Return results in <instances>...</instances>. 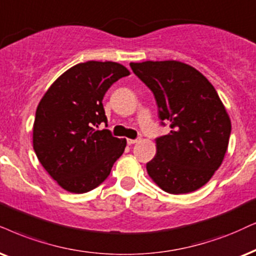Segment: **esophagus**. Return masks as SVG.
<instances>
[{
	"mask_svg": "<svg viewBox=\"0 0 256 256\" xmlns=\"http://www.w3.org/2000/svg\"><path fill=\"white\" fill-rule=\"evenodd\" d=\"M139 140H140V138H136V139H128V145L136 144V143H138Z\"/></svg>",
	"mask_w": 256,
	"mask_h": 256,
	"instance_id": "34e87169",
	"label": "esophagus"
}]
</instances>
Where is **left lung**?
I'll use <instances>...</instances> for the list:
<instances>
[{"mask_svg": "<svg viewBox=\"0 0 256 256\" xmlns=\"http://www.w3.org/2000/svg\"><path fill=\"white\" fill-rule=\"evenodd\" d=\"M132 70L154 93L162 125L170 134L156 139L148 176L169 194H188L209 182L227 151L232 124L209 80L180 61L131 62Z\"/></svg>", "mask_w": 256, "mask_h": 256, "instance_id": "left-lung-1", "label": "left lung"}]
</instances>
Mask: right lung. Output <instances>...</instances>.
I'll return each mask as SVG.
<instances>
[{
	"mask_svg": "<svg viewBox=\"0 0 256 256\" xmlns=\"http://www.w3.org/2000/svg\"><path fill=\"white\" fill-rule=\"evenodd\" d=\"M130 72L112 61H87L58 78L38 102L33 148L44 170L61 188L84 194L108 178L126 139L98 130L108 122L102 98Z\"/></svg>",
	"mask_w": 256,
	"mask_h": 256,
	"instance_id": "obj_1",
	"label": "right lung"
}]
</instances>
